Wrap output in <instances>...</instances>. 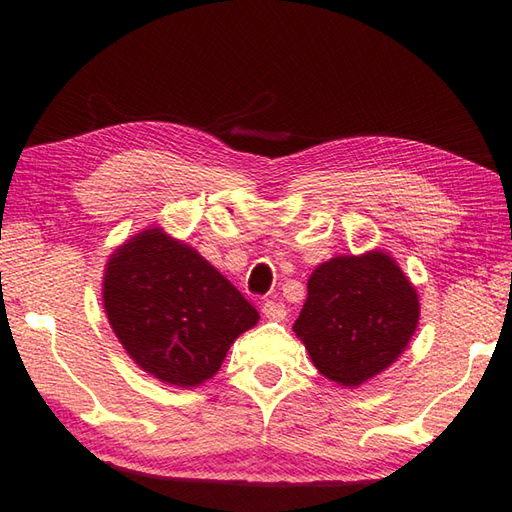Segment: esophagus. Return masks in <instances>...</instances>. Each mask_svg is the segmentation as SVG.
<instances>
[{
	"label": "esophagus",
	"instance_id": "1",
	"mask_svg": "<svg viewBox=\"0 0 512 512\" xmlns=\"http://www.w3.org/2000/svg\"><path fill=\"white\" fill-rule=\"evenodd\" d=\"M262 313L264 318L268 320H275V322H282L286 318V306L282 302H275V300H266L262 304Z\"/></svg>",
	"mask_w": 512,
	"mask_h": 512
}]
</instances>
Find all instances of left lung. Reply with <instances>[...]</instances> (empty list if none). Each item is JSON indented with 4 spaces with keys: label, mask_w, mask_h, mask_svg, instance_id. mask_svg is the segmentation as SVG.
I'll return each mask as SVG.
<instances>
[{
    "label": "left lung",
    "mask_w": 512,
    "mask_h": 512,
    "mask_svg": "<svg viewBox=\"0 0 512 512\" xmlns=\"http://www.w3.org/2000/svg\"><path fill=\"white\" fill-rule=\"evenodd\" d=\"M418 324V297L385 253L336 257L315 268L293 331L322 376L362 385L401 356Z\"/></svg>",
    "instance_id": "left-lung-1"
}]
</instances>
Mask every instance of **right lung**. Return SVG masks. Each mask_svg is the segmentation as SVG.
I'll use <instances>...</instances> for the list:
<instances>
[{"instance_id":"1","label":"right lung","mask_w":512,"mask_h":512,"mask_svg":"<svg viewBox=\"0 0 512 512\" xmlns=\"http://www.w3.org/2000/svg\"><path fill=\"white\" fill-rule=\"evenodd\" d=\"M105 311L120 345L163 383L197 387L217 374L259 313L197 250L145 230L111 255Z\"/></svg>"}]
</instances>
